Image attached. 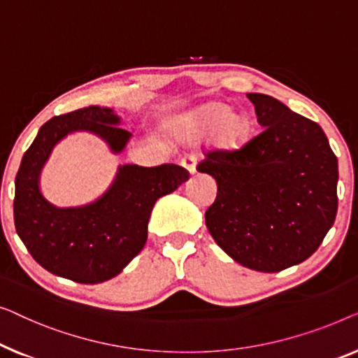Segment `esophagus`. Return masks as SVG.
Masks as SVG:
<instances>
[{
  "instance_id": "1",
  "label": "esophagus",
  "mask_w": 358,
  "mask_h": 358,
  "mask_svg": "<svg viewBox=\"0 0 358 358\" xmlns=\"http://www.w3.org/2000/svg\"><path fill=\"white\" fill-rule=\"evenodd\" d=\"M180 164H181V167H185L189 173H194L196 172V155L185 154L183 157H181Z\"/></svg>"
}]
</instances>
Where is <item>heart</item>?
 <instances>
[{
    "label": "heart",
    "instance_id": "b5f03b06",
    "mask_svg": "<svg viewBox=\"0 0 358 358\" xmlns=\"http://www.w3.org/2000/svg\"><path fill=\"white\" fill-rule=\"evenodd\" d=\"M217 129V143L225 149H236L245 143L250 133V123L240 115H230L224 103H209L193 115L188 124L189 136L208 134Z\"/></svg>",
    "mask_w": 358,
    "mask_h": 358
}]
</instances>
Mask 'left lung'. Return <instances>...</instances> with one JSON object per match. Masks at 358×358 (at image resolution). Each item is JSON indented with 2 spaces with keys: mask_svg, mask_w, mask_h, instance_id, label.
Segmentation results:
<instances>
[{
  "mask_svg": "<svg viewBox=\"0 0 358 358\" xmlns=\"http://www.w3.org/2000/svg\"><path fill=\"white\" fill-rule=\"evenodd\" d=\"M263 127L235 150L206 152L196 170L213 175L217 196L206 225L245 268L279 273L318 250L337 214V157L318 123L278 99L248 94Z\"/></svg>",
  "mask_w": 358,
  "mask_h": 358,
  "instance_id": "8db88e82",
  "label": "left lung"
}]
</instances>
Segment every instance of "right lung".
<instances>
[{"mask_svg": "<svg viewBox=\"0 0 358 358\" xmlns=\"http://www.w3.org/2000/svg\"><path fill=\"white\" fill-rule=\"evenodd\" d=\"M112 108L74 110L48 120L24 154L16 175L14 225L37 263L59 278L99 284L118 275L144 248L155 201L189 177L180 165H123L108 191L80 208H55L43 198L38 177L53 145L73 131H90L122 152L131 133Z\"/></svg>", "mask_w": 358, "mask_h": 358, "instance_id": "obj_1", "label": "right lung"}]
</instances>
